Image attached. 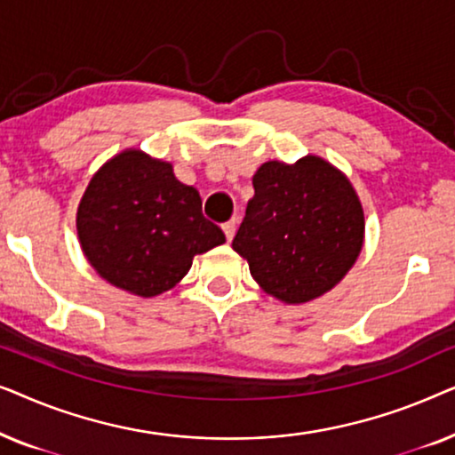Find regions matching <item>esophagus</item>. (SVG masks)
<instances>
[{
  "mask_svg": "<svg viewBox=\"0 0 455 455\" xmlns=\"http://www.w3.org/2000/svg\"><path fill=\"white\" fill-rule=\"evenodd\" d=\"M235 228H238V221H235V220H229V221L223 223V232H226L228 242H232L234 234H235Z\"/></svg>",
  "mask_w": 455,
  "mask_h": 455,
  "instance_id": "obj_1",
  "label": "esophagus"
}]
</instances>
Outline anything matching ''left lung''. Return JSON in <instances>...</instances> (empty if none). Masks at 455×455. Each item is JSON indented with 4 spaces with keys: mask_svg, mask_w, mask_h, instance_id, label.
<instances>
[{
    "mask_svg": "<svg viewBox=\"0 0 455 455\" xmlns=\"http://www.w3.org/2000/svg\"><path fill=\"white\" fill-rule=\"evenodd\" d=\"M252 186L232 246L254 282L290 304L331 290L363 248L364 215L352 184L308 155L294 165L263 164Z\"/></svg>",
    "mask_w": 455,
    "mask_h": 455,
    "instance_id": "1",
    "label": "left lung"
}]
</instances>
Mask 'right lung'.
Here are the masks:
<instances>
[{"instance_id":"add662e5","label":"right lung","mask_w":455,"mask_h":455,"mask_svg":"<svg viewBox=\"0 0 455 455\" xmlns=\"http://www.w3.org/2000/svg\"><path fill=\"white\" fill-rule=\"evenodd\" d=\"M78 238L99 275L130 294L151 298L188 273L195 254L226 242L203 215L196 188L170 164L140 151L108 161L78 207Z\"/></svg>"}]
</instances>
